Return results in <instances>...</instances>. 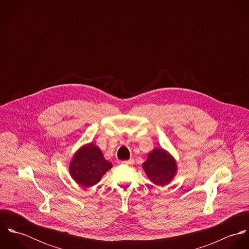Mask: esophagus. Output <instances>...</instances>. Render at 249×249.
<instances>
[{
  "mask_svg": "<svg viewBox=\"0 0 249 249\" xmlns=\"http://www.w3.org/2000/svg\"><path fill=\"white\" fill-rule=\"evenodd\" d=\"M134 163V159L133 158H130L129 160H126V161H123L122 164H124V165H132Z\"/></svg>",
  "mask_w": 249,
  "mask_h": 249,
  "instance_id": "obj_1",
  "label": "esophagus"
}]
</instances>
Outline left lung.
<instances>
[{
	"mask_svg": "<svg viewBox=\"0 0 249 249\" xmlns=\"http://www.w3.org/2000/svg\"><path fill=\"white\" fill-rule=\"evenodd\" d=\"M148 178L155 184L164 186L168 184L177 173L176 160L162 148L152 150L142 164Z\"/></svg>",
	"mask_w": 249,
	"mask_h": 249,
	"instance_id": "1",
	"label": "left lung"
}]
</instances>
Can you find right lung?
Wrapping results in <instances>:
<instances>
[{
  "label": "right lung",
  "instance_id": "add662e5",
  "mask_svg": "<svg viewBox=\"0 0 249 249\" xmlns=\"http://www.w3.org/2000/svg\"><path fill=\"white\" fill-rule=\"evenodd\" d=\"M111 167L112 164L105 159L101 149L90 143L79 149L73 156L70 174L80 186L90 187L97 184Z\"/></svg>",
  "mask_w": 249,
  "mask_h": 249
}]
</instances>
